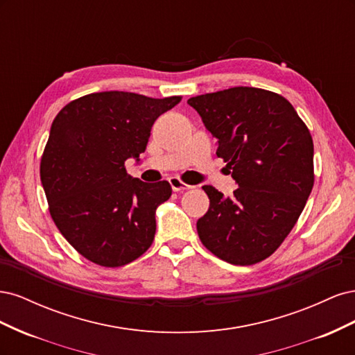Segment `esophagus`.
Here are the masks:
<instances>
[{
    "mask_svg": "<svg viewBox=\"0 0 355 355\" xmlns=\"http://www.w3.org/2000/svg\"><path fill=\"white\" fill-rule=\"evenodd\" d=\"M168 182H170V187H171V189H173L175 192H179V191H187V189H191V188H192L191 185L184 184V182H182V180H180L179 178H176V176L170 178V179H168Z\"/></svg>",
    "mask_w": 355,
    "mask_h": 355,
    "instance_id": "obj_1",
    "label": "esophagus"
}]
</instances>
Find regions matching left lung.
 Segmentation results:
<instances>
[{
  "label": "left lung",
  "mask_w": 355,
  "mask_h": 355,
  "mask_svg": "<svg viewBox=\"0 0 355 355\" xmlns=\"http://www.w3.org/2000/svg\"><path fill=\"white\" fill-rule=\"evenodd\" d=\"M188 103L239 185L231 197L202 187L210 207L197 222L198 237L225 262H261L292 231L313 189V137L292 103L263 89L232 87Z\"/></svg>",
  "instance_id": "8db88e82"
}]
</instances>
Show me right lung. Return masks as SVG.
<instances>
[{
	"mask_svg": "<svg viewBox=\"0 0 355 355\" xmlns=\"http://www.w3.org/2000/svg\"><path fill=\"white\" fill-rule=\"evenodd\" d=\"M180 99L92 93L69 102L53 120L41 184L56 227L85 259L123 266L153 244L155 210L170 198L171 187L132 178L124 163L145 153L155 120Z\"/></svg>",
	"mask_w": 355,
	"mask_h": 355,
	"instance_id": "obj_1",
	"label": "right lung"
}]
</instances>
